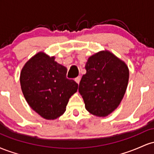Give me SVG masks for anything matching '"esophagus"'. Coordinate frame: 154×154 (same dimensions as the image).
<instances>
[{
    "label": "esophagus",
    "mask_w": 154,
    "mask_h": 154,
    "mask_svg": "<svg viewBox=\"0 0 154 154\" xmlns=\"http://www.w3.org/2000/svg\"><path fill=\"white\" fill-rule=\"evenodd\" d=\"M80 79H81V77H76L75 78V82L77 83V84H79V82H80Z\"/></svg>",
    "instance_id": "1"
}]
</instances>
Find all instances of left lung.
<instances>
[{
    "label": "left lung",
    "instance_id": "1",
    "mask_svg": "<svg viewBox=\"0 0 154 154\" xmlns=\"http://www.w3.org/2000/svg\"><path fill=\"white\" fill-rule=\"evenodd\" d=\"M86 74L79 85L85 109L93 115L105 117L119 106L129 81L125 61L110 51H101L88 58Z\"/></svg>",
    "mask_w": 154,
    "mask_h": 154
}]
</instances>
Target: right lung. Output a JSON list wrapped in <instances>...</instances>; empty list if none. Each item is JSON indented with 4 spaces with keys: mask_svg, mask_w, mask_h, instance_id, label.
Listing matches in <instances>:
<instances>
[{
    "mask_svg": "<svg viewBox=\"0 0 154 154\" xmlns=\"http://www.w3.org/2000/svg\"><path fill=\"white\" fill-rule=\"evenodd\" d=\"M67 69L54 56L38 52L24 65L20 85L24 98L32 110L44 119L54 120L63 114L69 100L78 85L66 78Z\"/></svg>",
    "mask_w": 154,
    "mask_h": 154,
    "instance_id": "obj_1",
    "label": "right lung"
}]
</instances>
